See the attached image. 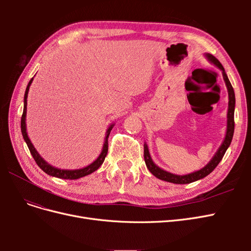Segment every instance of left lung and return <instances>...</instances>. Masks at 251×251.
I'll return each mask as SVG.
<instances>
[{"mask_svg": "<svg viewBox=\"0 0 251 251\" xmlns=\"http://www.w3.org/2000/svg\"><path fill=\"white\" fill-rule=\"evenodd\" d=\"M206 56L211 63H214L219 68V69L222 70L223 78L225 80L227 90H228L229 101H228V113H227V132H226V136H225V139L222 143V146L220 147V149L218 150V151L216 153V155L214 156V158L211 159L210 162L206 166H204L202 170H200L198 172L185 175V176H178V175H174V174L168 173V172L161 170L160 168H158V166L153 162V160H151V158L150 153H149L148 146H147V144H144L143 156H144V161H146L147 168L149 169V171L151 174H153L155 177H157L158 179H161V180L166 181V182H171V183L187 184V183H192V182H194V181H197V180L206 177L207 175H209L212 171H214L217 168V165L220 163V161L222 160L225 151L230 146L232 137H233V132H234V104H235L234 91H233V88L231 86V83H230L228 77H227L226 72L224 70L222 64L220 63L214 55L206 54Z\"/></svg>", "mask_w": 251, "mask_h": 251, "instance_id": "8db88e82", "label": "left lung"}]
</instances>
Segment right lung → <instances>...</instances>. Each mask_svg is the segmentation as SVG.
Returning <instances> with one entry per match:
<instances>
[{"instance_id": "1", "label": "right lung", "mask_w": 251, "mask_h": 251, "mask_svg": "<svg viewBox=\"0 0 251 251\" xmlns=\"http://www.w3.org/2000/svg\"><path fill=\"white\" fill-rule=\"evenodd\" d=\"M32 80H33V77L30 79L28 86L26 88V92H25V96H24V111H23V115H22V118H21V130H22L23 137H24V140L26 141L27 146H28V149L30 151V153H31V155H32L33 159L35 160L36 164L39 165L40 168L45 173L50 175V176L60 178V179H70V180H74V179H78V178H81V177H85V176H87V175H90L91 173H93L96 170L100 169V166L102 164V162L104 161L105 156H107V154H108V149H109L108 138H109V135H110L112 128H113V125L108 128V131H107V136H105V140H104V143H103V148H102V151H101V154L100 155V157H98L93 163H91L90 165L86 166V168L80 169V170H73V171H70V170H59V169H56V168H53V166L48 164L39 155V153H37L36 150L33 147V144L31 143V141H30V139L28 137L27 132H26V121H25L26 120V112H27V96H28L29 87H30V85H31Z\"/></svg>"}]
</instances>
